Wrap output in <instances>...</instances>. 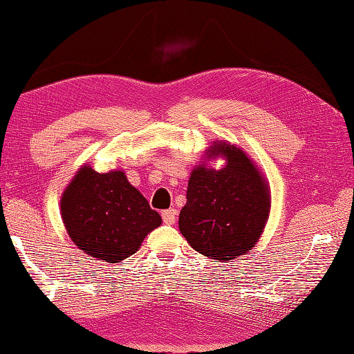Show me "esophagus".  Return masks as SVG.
I'll return each instance as SVG.
<instances>
[{
  "instance_id": "1",
  "label": "esophagus",
  "mask_w": 354,
  "mask_h": 354,
  "mask_svg": "<svg viewBox=\"0 0 354 354\" xmlns=\"http://www.w3.org/2000/svg\"><path fill=\"white\" fill-rule=\"evenodd\" d=\"M162 218L166 225H174L177 218V211L176 209H165L162 212Z\"/></svg>"
}]
</instances>
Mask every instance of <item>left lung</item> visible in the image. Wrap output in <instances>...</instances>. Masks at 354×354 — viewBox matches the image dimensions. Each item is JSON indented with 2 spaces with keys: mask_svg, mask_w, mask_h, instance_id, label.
Segmentation results:
<instances>
[{
  "mask_svg": "<svg viewBox=\"0 0 354 354\" xmlns=\"http://www.w3.org/2000/svg\"><path fill=\"white\" fill-rule=\"evenodd\" d=\"M212 151L226 157V166L192 171L178 226L197 252L226 262L256 245L270 214V194L242 151L226 143Z\"/></svg>",
  "mask_w": 354,
  "mask_h": 354,
  "instance_id": "left-lung-1",
  "label": "left lung"
}]
</instances>
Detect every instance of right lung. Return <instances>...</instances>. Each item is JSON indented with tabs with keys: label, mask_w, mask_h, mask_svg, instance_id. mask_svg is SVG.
<instances>
[{
	"label": "right lung",
	"mask_w": 354,
	"mask_h": 354,
	"mask_svg": "<svg viewBox=\"0 0 354 354\" xmlns=\"http://www.w3.org/2000/svg\"><path fill=\"white\" fill-rule=\"evenodd\" d=\"M71 239L86 254L115 263L134 254L148 232L162 223L122 171L100 174L83 166L62 197Z\"/></svg>",
	"instance_id": "obj_1"
}]
</instances>
